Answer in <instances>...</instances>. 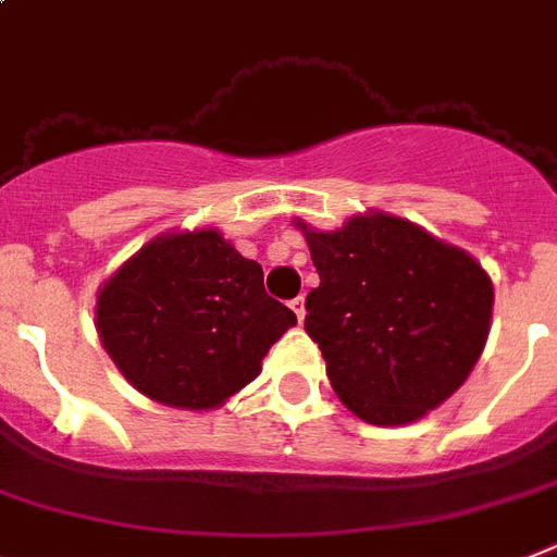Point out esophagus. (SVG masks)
I'll return each mask as SVG.
<instances>
[{
    "mask_svg": "<svg viewBox=\"0 0 557 557\" xmlns=\"http://www.w3.org/2000/svg\"><path fill=\"white\" fill-rule=\"evenodd\" d=\"M289 307H293V312H296L298 321H304V315H307V310H304V296L293 298V301H289Z\"/></svg>",
    "mask_w": 557,
    "mask_h": 557,
    "instance_id": "obj_1",
    "label": "esophagus"
}]
</instances>
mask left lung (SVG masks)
Wrapping results in <instances>:
<instances>
[{
  "mask_svg": "<svg viewBox=\"0 0 557 557\" xmlns=\"http://www.w3.org/2000/svg\"><path fill=\"white\" fill-rule=\"evenodd\" d=\"M298 227L321 275L304 330L344 406L372 425H406L448 400L491 330L482 264L388 213L332 233Z\"/></svg>",
  "mask_w": 557,
  "mask_h": 557,
  "instance_id": "left-lung-1",
  "label": "left lung"
}]
</instances>
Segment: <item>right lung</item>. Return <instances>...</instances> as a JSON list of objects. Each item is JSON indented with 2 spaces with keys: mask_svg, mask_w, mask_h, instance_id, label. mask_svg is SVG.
<instances>
[{
  "mask_svg": "<svg viewBox=\"0 0 557 557\" xmlns=\"http://www.w3.org/2000/svg\"><path fill=\"white\" fill-rule=\"evenodd\" d=\"M103 349L137 392L213 408L259 374L296 312L264 293L261 264L213 227L143 247L98 296Z\"/></svg>",
  "mask_w": 557,
  "mask_h": 557,
  "instance_id": "obj_1",
  "label": "right lung"
}]
</instances>
